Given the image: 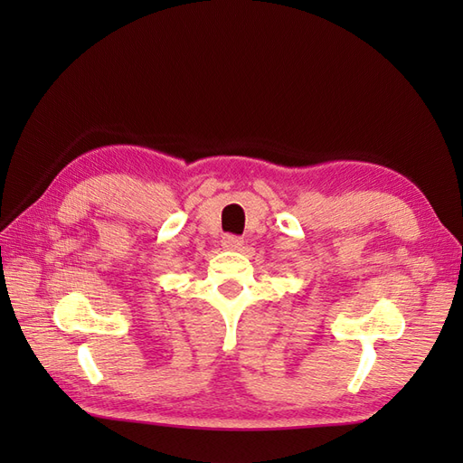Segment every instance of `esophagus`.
Wrapping results in <instances>:
<instances>
[{"mask_svg":"<svg viewBox=\"0 0 463 463\" xmlns=\"http://www.w3.org/2000/svg\"><path fill=\"white\" fill-rule=\"evenodd\" d=\"M241 245H243L241 237H237V235H223V240H222V247H223V249L237 250V249H241Z\"/></svg>","mask_w":463,"mask_h":463,"instance_id":"esophagus-1","label":"esophagus"}]
</instances>
